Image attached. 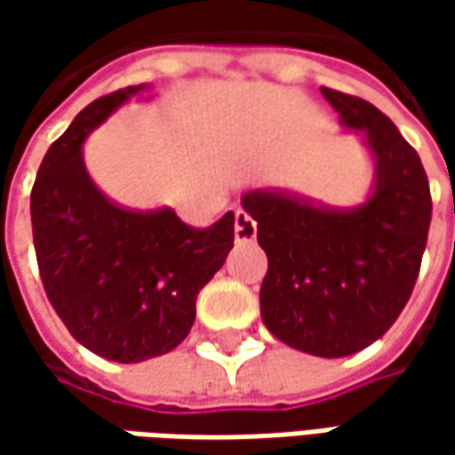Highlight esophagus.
I'll use <instances>...</instances> for the list:
<instances>
[{"label": "esophagus", "instance_id": "34e87169", "mask_svg": "<svg viewBox=\"0 0 455 455\" xmlns=\"http://www.w3.org/2000/svg\"><path fill=\"white\" fill-rule=\"evenodd\" d=\"M255 235H258V228H255V220L237 210L235 212V243H253Z\"/></svg>", "mask_w": 455, "mask_h": 455}]
</instances>
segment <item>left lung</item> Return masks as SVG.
<instances>
[{
  "label": "left lung",
  "mask_w": 455,
  "mask_h": 455,
  "mask_svg": "<svg viewBox=\"0 0 455 455\" xmlns=\"http://www.w3.org/2000/svg\"><path fill=\"white\" fill-rule=\"evenodd\" d=\"M322 96L370 151L367 197L355 207H329L291 189L258 187L240 202L268 255L263 323L299 352L337 359L379 339L405 308L433 204L420 156L387 116L331 88Z\"/></svg>",
  "instance_id": "8db88e82"
}]
</instances>
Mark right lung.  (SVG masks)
Returning <instances> with one entry per match:
<instances>
[{
	"label": "right lung",
	"mask_w": 455,
	"mask_h": 455,
	"mask_svg": "<svg viewBox=\"0 0 455 455\" xmlns=\"http://www.w3.org/2000/svg\"><path fill=\"white\" fill-rule=\"evenodd\" d=\"M144 91L129 85L83 108L47 149L29 195L50 304L85 349L121 364L166 355L189 334L197 293L235 240L233 212L195 230L169 207L124 210L91 180L85 139Z\"/></svg>",
	"instance_id": "obj_1"
}]
</instances>
